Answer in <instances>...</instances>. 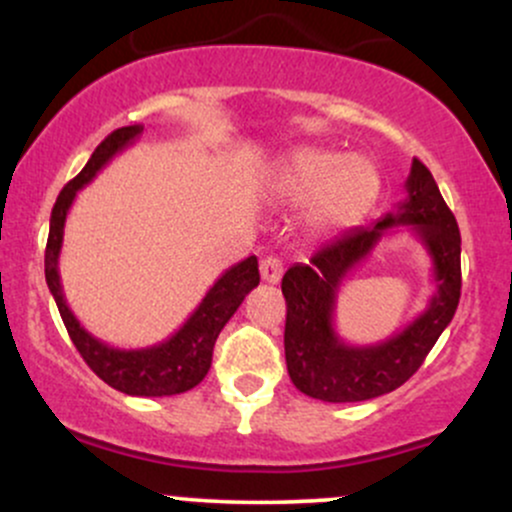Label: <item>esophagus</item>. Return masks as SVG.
Masks as SVG:
<instances>
[{"mask_svg":"<svg viewBox=\"0 0 512 512\" xmlns=\"http://www.w3.org/2000/svg\"><path fill=\"white\" fill-rule=\"evenodd\" d=\"M260 274L262 281H267V284H279L281 274H284V264H281L279 257H264L260 262Z\"/></svg>","mask_w":512,"mask_h":512,"instance_id":"obj_1","label":"esophagus"}]
</instances>
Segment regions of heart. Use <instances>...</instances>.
<instances>
[{
	"mask_svg": "<svg viewBox=\"0 0 512 512\" xmlns=\"http://www.w3.org/2000/svg\"><path fill=\"white\" fill-rule=\"evenodd\" d=\"M269 192L286 204H304L303 223L315 236L337 233L356 223L375 202L380 175L363 156L301 149L269 170Z\"/></svg>",
	"mask_w": 512,
	"mask_h": 512,
	"instance_id": "b5f03b06",
	"label": "heart"
}]
</instances>
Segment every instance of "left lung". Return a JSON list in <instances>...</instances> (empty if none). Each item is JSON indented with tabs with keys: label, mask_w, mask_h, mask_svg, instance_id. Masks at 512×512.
<instances>
[{
	"label": "left lung",
	"mask_w": 512,
	"mask_h": 512,
	"mask_svg": "<svg viewBox=\"0 0 512 512\" xmlns=\"http://www.w3.org/2000/svg\"><path fill=\"white\" fill-rule=\"evenodd\" d=\"M407 199L368 228H351L322 245L308 264L289 267L281 279L286 298V368L303 395L322 402H363L404 385L450 325L460 303V228L419 158L404 182ZM397 227L422 240L434 264L437 293L424 314L383 343L346 345L333 330V308L343 279Z\"/></svg>",
	"instance_id": "1"
}]
</instances>
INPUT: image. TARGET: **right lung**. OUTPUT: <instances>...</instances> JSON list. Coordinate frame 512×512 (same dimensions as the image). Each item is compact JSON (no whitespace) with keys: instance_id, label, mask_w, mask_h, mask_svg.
Listing matches in <instances>:
<instances>
[{"instance_id":"right-lung-1","label":"right lung","mask_w":512,"mask_h":512,"mask_svg":"<svg viewBox=\"0 0 512 512\" xmlns=\"http://www.w3.org/2000/svg\"><path fill=\"white\" fill-rule=\"evenodd\" d=\"M142 132V125L115 129L113 134H108L96 146L84 170L64 185L50 216V236L48 248H45V281H48V289L55 298L57 308H60L62 322L74 346L84 356L88 368L103 383L132 397H170L192 390V387L202 383L204 375L211 368L216 337L240 308V303L245 301V296L260 284V269H257L255 255L228 267L214 281L207 296L202 298L195 313L187 317L185 325L178 332L154 346H144V349H117V346L105 344L76 320L72 310H69L67 298H64L60 267H57L60 264L67 214L72 209L76 192L96 178L120 151L137 142Z\"/></svg>"}]
</instances>
